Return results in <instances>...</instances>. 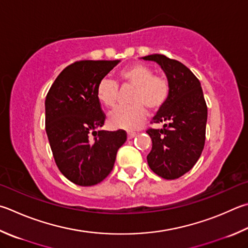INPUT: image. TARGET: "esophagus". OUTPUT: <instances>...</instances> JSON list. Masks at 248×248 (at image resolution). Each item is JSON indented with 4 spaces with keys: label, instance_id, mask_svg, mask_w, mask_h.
<instances>
[{
    "label": "esophagus",
    "instance_id": "34e87169",
    "mask_svg": "<svg viewBox=\"0 0 248 248\" xmlns=\"http://www.w3.org/2000/svg\"><path fill=\"white\" fill-rule=\"evenodd\" d=\"M137 136V133L136 132H132V131H129V132H127V137H128V139L130 140V139H133L134 137Z\"/></svg>",
    "mask_w": 248,
    "mask_h": 248
}]
</instances>
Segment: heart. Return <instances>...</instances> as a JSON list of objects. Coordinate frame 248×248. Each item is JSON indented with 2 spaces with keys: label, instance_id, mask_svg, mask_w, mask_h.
Here are the masks:
<instances>
[{
  "label": "heart",
  "instance_id": "b5f03b06",
  "mask_svg": "<svg viewBox=\"0 0 248 248\" xmlns=\"http://www.w3.org/2000/svg\"><path fill=\"white\" fill-rule=\"evenodd\" d=\"M119 79L123 84L134 87L129 106H118L110 111L108 123L112 128L136 130L146 119L148 108H161L169 95V82L161 76L154 75L150 66L132 64L120 71ZM118 84L109 78H103L96 89V96L106 107L115 106L118 98Z\"/></svg>",
  "mask_w": 248,
  "mask_h": 248
}]
</instances>
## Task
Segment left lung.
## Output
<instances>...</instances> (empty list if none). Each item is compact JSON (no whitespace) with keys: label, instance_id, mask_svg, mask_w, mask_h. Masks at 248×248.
<instances>
[{"label":"left lung","instance_id":"8db88e82","mask_svg":"<svg viewBox=\"0 0 248 248\" xmlns=\"http://www.w3.org/2000/svg\"><path fill=\"white\" fill-rule=\"evenodd\" d=\"M142 58L160 66L170 87L167 101L152 119L163 128L146 131L153 143L147 164L161 178L178 179L193 168L204 148L207 106L201 82L178 61L161 54Z\"/></svg>","mask_w":248,"mask_h":248}]
</instances>
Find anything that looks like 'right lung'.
Wrapping results in <instances>:
<instances>
[{
  "label": "right lung",
  "instance_id": "right-lung-1",
  "mask_svg": "<svg viewBox=\"0 0 248 248\" xmlns=\"http://www.w3.org/2000/svg\"><path fill=\"white\" fill-rule=\"evenodd\" d=\"M119 62H76L58 75L46 98V130L54 159L61 172L80 186L103 181L127 140L123 130H100L105 115L96 96L100 81Z\"/></svg>",
  "mask_w": 248,
  "mask_h": 248
}]
</instances>
